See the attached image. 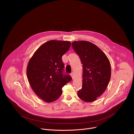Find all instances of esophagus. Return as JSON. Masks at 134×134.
<instances>
[{
  "instance_id": "34e87169",
  "label": "esophagus",
  "mask_w": 134,
  "mask_h": 134,
  "mask_svg": "<svg viewBox=\"0 0 134 134\" xmlns=\"http://www.w3.org/2000/svg\"><path fill=\"white\" fill-rule=\"evenodd\" d=\"M70 75H71L72 79L74 78V73H73V72H71V73H70Z\"/></svg>"
}]
</instances>
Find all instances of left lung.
Segmentation results:
<instances>
[{"instance_id":"1","label":"left lung","mask_w":134,"mask_h":134,"mask_svg":"<svg viewBox=\"0 0 134 134\" xmlns=\"http://www.w3.org/2000/svg\"><path fill=\"white\" fill-rule=\"evenodd\" d=\"M71 45L83 64L82 88L77 96L86 102H93L103 93L110 80V62L100 48L91 42L75 41Z\"/></svg>"}]
</instances>
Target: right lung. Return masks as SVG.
<instances>
[{
    "label": "right lung",
    "mask_w": 134,
    "mask_h": 134,
    "mask_svg": "<svg viewBox=\"0 0 134 134\" xmlns=\"http://www.w3.org/2000/svg\"><path fill=\"white\" fill-rule=\"evenodd\" d=\"M70 45L69 41H48L38 48L28 63L27 75L30 86L46 103L58 99L62 88L72 79L69 74H64L62 60Z\"/></svg>",
    "instance_id": "add662e5"
}]
</instances>
